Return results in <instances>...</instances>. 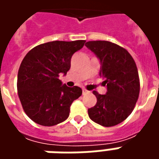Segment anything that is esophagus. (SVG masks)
Masks as SVG:
<instances>
[{
	"label": "esophagus",
	"mask_w": 159,
	"mask_h": 159,
	"mask_svg": "<svg viewBox=\"0 0 159 159\" xmlns=\"http://www.w3.org/2000/svg\"><path fill=\"white\" fill-rule=\"evenodd\" d=\"M89 93V91H88V90L86 89H83V94L84 95V94H87V93Z\"/></svg>",
	"instance_id": "esophagus-1"
}]
</instances>
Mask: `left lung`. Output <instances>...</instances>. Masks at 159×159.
<instances>
[{
    "label": "left lung",
    "instance_id": "8db88e82",
    "mask_svg": "<svg viewBox=\"0 0 159 159\" xmlns=\"http://www.w3.org/2000/svg\"><path fill=\"white\" fill-rule=\"evenodd\" d=\"M100 60V76L107 92L93 91L97 103L88 110L90 119L104 127L122 123L135 107L140 93L136 64L126 49L107 41H90L85 44Z\"/></svg>",
    "mask_w": 159,
    "mask_h": 159
}]
</instances>
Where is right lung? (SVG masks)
I'll return each mask as SVG.
<instances>
[{
	"mask_svg": "<svg viewBox=\"0 0 159 159\" xmlns=\"http://www.w3.org/2000/svg\"><path fill=\"white\" fill-rule=\"evenodd\" d=\"M86 41H53L33 48L21 62L17 89L26 115L42 126H53L67 119L70 107L83 91L62 85L59 74L70 68L72 55Z\"/></svg>",
	"mask_w": 159,
	"mask_h": 159,
	"instance_id": "add662e5",
	"label": "right lung"
}]
</instances>
